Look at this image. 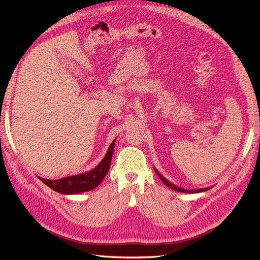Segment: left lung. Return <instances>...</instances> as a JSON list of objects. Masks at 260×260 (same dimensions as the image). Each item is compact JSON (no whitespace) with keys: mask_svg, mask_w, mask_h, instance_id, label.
I'll list each match as a JSON object with an SVG mask.
<instances>
[{"mask_svg":"<svg viewBox=\"0 0 260 260\" xmlns=\"http://www.w3.org/2000/svg\"><path fill=\"white\" fill-rule=\"evenodd\" d=\"M154 170H155V172L157 174V176H158V177L160 178L161 182H162L165 185L170 187V188H172V190L181 192V193H190V194H191V193H201V192H205V191H207V190H209V188H210V187H203V188H198V190H185V188L179 187V186L175 185L174 183H171L170 181H168L166 178L162 177V176L159 174V171L157 170V169H155V167H154Z\"/></svg>","mask_w":260,"mask_h":260,"instance_id":"1","label":"left lung"}]
</instances>
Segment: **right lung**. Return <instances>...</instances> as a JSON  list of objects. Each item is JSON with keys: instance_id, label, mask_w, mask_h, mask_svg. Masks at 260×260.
Returning <instances> with one entry per match:
<instances>
[{"instance_id": "obj_1", "label": "right lung", "mask_w": 260, "mask_h": 260, "mask_svg": "<svg viewBox=\"0 0 260 260\" xmlns=\"http://www.w3.org/2000/svg\"><path fill=\"white\" fill-rule=\"evenodd\" d=\"M115 141L116 139L113 141L112 144L109 145L104 158L101 160V162L94 169L86 171L84 174L70 176L58 180H48L40 177H39V179H40L44 184L51 187L52 190L56 191L60 194L70 195L91 191L93 188H95L107 175L109 167H111Z\"/></svg>"}]
</instances>
